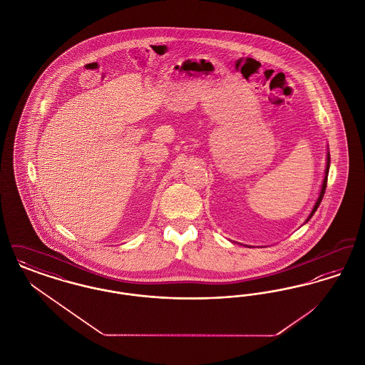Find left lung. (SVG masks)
I'll list each match as a JSON object with an SVG mask.
<instances>
[{
  "instance_id": "8db88e82",
  "label": "left lung",
  "mask_w": 365,
  "mask_h": 365,
  "mask_svg": "<svg viewBox=\"0 0 365 365\" xmlns=\"http://www.w3.org/2000/svg\"><path fill=\"white\" fill-rule=\"evenodd\" d=\"M329 150V149H327ZM327 163H326V171H324V178H323V183H322V189H320V192H319V197H317V200H316V202H314V205H313L312 212L309 213V216H308V219L305 220V223H308L309 220H311V217H312L313 215H314V212L317 210L319 208V205H320V202H322V200H323V197H324V192H326V187H327V178H329V171H330V152H327ZM245 246H247V245H245ZM247 247H250V246H247Z\"/></svg>"
}]
</instances>
